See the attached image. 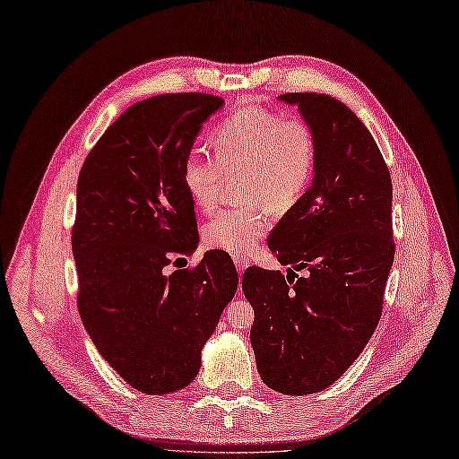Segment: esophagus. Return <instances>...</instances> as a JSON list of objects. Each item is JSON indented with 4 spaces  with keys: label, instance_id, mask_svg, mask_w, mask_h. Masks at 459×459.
<instances>
[{
    "label": "esophagus",
    "instance_id": "obj_1",
    "mask_svg": "<svg viewBox=\"0 0 459 459\" xmlns=\"http://www.w3.org/2000/svg\"><path fill=\"white\" fill-rule=\"evenodd\" d=\"M233 262H235V268H238L239 273H243L248 268V260L245 256H233Z\"/></svg>",
    "mask_w": 459,
    "mask_h": 459
}]
</instances>
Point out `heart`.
<instances>
[{
    "label": "heart",
    "instance_id": "heart-1",
    "mask_svg": "<svg viewBox=\"0 0 459 459\" xmlns=\"http://www.w3.org/2000/svg\"><path fill=\"white\" fill-rule=\"evenodd\" d=\"M214 154L193 151L184 162V184L191 201L208 212L216 206L226 176L241 174L238 193L245 204L224 208L204 224L206 247L239 256L251 253L275 214L295 208L312 186L319 142L302 117L245 105L212 132Z\"/></svg>",
    "mask_w": 459,
    "mask_h": 459
}]
</instances>
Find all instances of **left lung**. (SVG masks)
Listing matches in <instances>:
<instances>
[{
    "mask_svg": "<svg viewBox=\"0 0 459 459\" xmlns=\"http://www.w3.org/2000/svg\"><path fill=\"white\" fill-rule=\"evenodd\" d=\"M319 142L314 182L273 228L268 247L299 277L251 266V344L262 381L281 394L335 383L364 351L383 312L394 260L393 182L371 134L325 93H283Z\"/></svg>",
    "mask_w": 459,
    "mask_h": 459,
    "instance_id": "8db88e82",
    "label": "left lung"
}]
</instances>
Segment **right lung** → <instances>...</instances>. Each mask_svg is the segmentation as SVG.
Listing matches in <instances>:
<instances>
[{"label": "right lung", "mask_w": 459, "mask_h": 459, "mask_svg": "<svg viewBox=\"0 0 459 459\" xmlns=\"http://www.w3.org/2000/svg\"><path fill=\"white\" fill-rule=\"evenodd\" d=\"M221 105V97L197 91L135 103L100 137L78 176V312L107 364L145 394L176 393L197 377L203 346L238 290L224 251L166 272L199 243L184 162Z\"/></svg>", "instance_id": "add662e5"}]
</instances>
